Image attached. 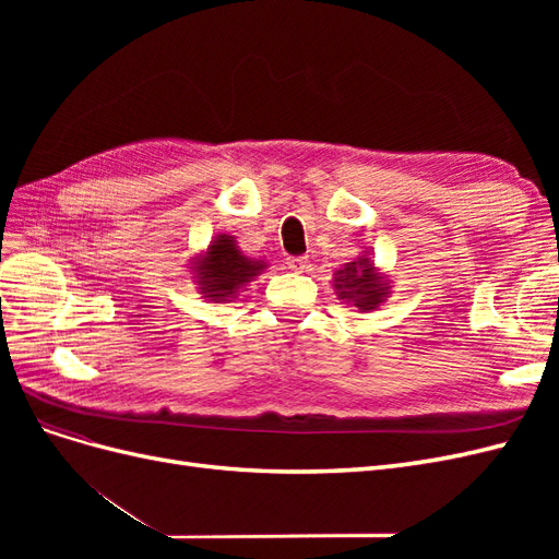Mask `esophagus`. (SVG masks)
Listing matches in <instances>:
<instances>
[{
  "mask_svg": "<svg viewBox=\"0 0 559 559\" xmlns=\"http://www.w3.org/2000/svg\"><path fill=\"white\" fill-rule=\"evenodd\" d=\"M286 263H289V267L296 270V273H302V270L308 267V257H292Z\"/></svg>",
  "mask_w": 559,
  "mask_h": 559,
  "instance_id": "1",
  "label": "esophagus"
}]
</instances>
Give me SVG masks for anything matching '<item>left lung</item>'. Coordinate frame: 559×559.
<instances>
[{"label":"left lung","instance_id":"left-lung-1","mask_svg":"<svg viewBox=\"0 0 559 559\" xmlns=\"http://www.w3.org/2000/svg\"><path fill=\"white\" fill-rule=\"evenodd\" d=\"M333 289L337 298L352 302L354 308H359V312H370L386 300L389 280L378 273V267L368 257H359L357 261L345 263V267L335 270Z\"/></svg>","mask_w":559,"mask_h":559}]
</instances>
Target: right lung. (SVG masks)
Segmentation results:
<instances>
[{"label":"right lung","mask_w":559,"mask_h":559,"mask_svg":"<svg viewBox=\"0 0 559 559\" xmlns=\"http://www.w3.org/2000/svg\"><path fill=\"white\" fill-rule=\"evenodd\" d=\"M265 267V261L245 257L233 235L218 233L207 251L193 259L191 273L200 294L207 300L228 302L230 298H238L245 286Z\"/></svg>","instance_id":"right-lung-1"}]
</instances>
